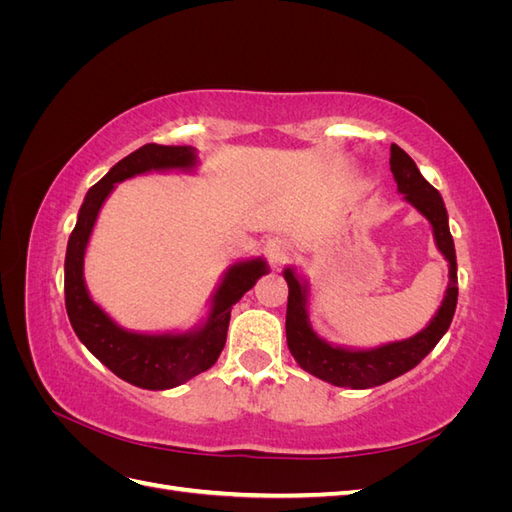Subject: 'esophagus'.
<instances>
[{
    "instance_id": "esophagus-1",
    "label": "esophagus",
    "mask_w": 512,
    "mask_h": 512,
    "mask_svg": "<svg viewBox=\"0 0 512 512\" xmlns=\"http://www.w3.org/2000/svg\"><path fill=\"white\" fill-rule=\"evenodd\" d=\"M265 254L269 258V262L273 267H280L284 265V262L290 258L292 254V245L288 239L284 237H275V239H269L267 245H265Z\"/></svg>"
}]
</instances>
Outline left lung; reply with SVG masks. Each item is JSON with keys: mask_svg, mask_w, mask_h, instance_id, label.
<instances>
[{"mask_svg": "<svg viewBox=\"0 0 512 512\" xmlns=\"http://www.w3.org/2000/svg\"><path fill=\"white\" fill-rule=\"evenodd\" d=\"M391 173L397 181V190L406 194L408 203H412L433 226L438 250L448 260V275L451 282L446 288V297L438 309L436 318L429 322V327L418 335L404 339V342L386 344L376 350H346L335 348L314 333L309 327L307 309H305V292L292 269L284 271L288 282V307H286V339L288 348L305 371L309 374L331 382L335 386H348V389H371L380 386L401 374H406L412 367L421 363L425 356L436 348L442 335L451 327V320L457 307V260H455V243L448 230V215L442 203L440 192L421 175L414 160L408 153L391 145Z\"/></svg>", "mask_w": 512, "mask_h": 512, "instance_id": "obj_1", "label": "left lung"}]
</instances>
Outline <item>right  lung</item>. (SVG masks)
I'll return each mask as SVG.
<instances>
[{"instance_id":"add662e5","label":"right lung","mask_w":512,"mask_h":512,"mask_svg":"<svg viewBox=\"0 0 512 512\" xmlns=\"http://www.w3.org/2000/svg\"><path fill=\"white\" fill-rule=\"evenodd\" d=\"M196 162L192 147L149 143L119 160L91 188L79 211V220L70 235L66 252V312L74 333L87 350L104 363L115 376L149 391L173 389L190 378L207 371L226 344L230 309L250 290L267 265L258 260L239 262L230 267L224 282L213 297V309L205 327L185 335H138L119 329L102 309L89 299L83 282L85 247L96 224L104 198L111 194L117 181L130 179L147 170L192 168Z\"/></svg>"}]
</instances>
